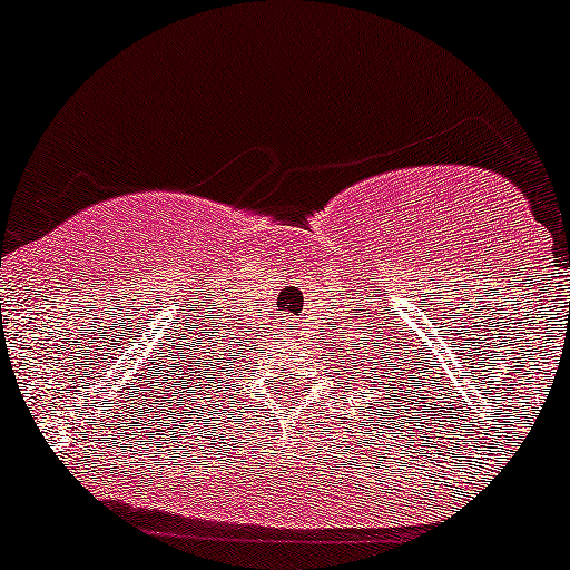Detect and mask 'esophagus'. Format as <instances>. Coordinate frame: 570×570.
Segmentation results:
<instances>
[{
  "label": "esophagus",
  "instance_id": "1",
  "mask_svg": "<svg viewBox=\"0 0 570 570\" xmlns=\"http://www.w3.org/2000/svg\"><path fill=\"white\" fill-rule=\"evenodd\" d=\"M295 340H297L295 334H289V345H295ZM301 340H303V337H301Z\"/></svg>",
  "mask_w": 570,
  "mask_h": 570
}]
</instances>
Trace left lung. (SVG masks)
I'll use <instances>...</instances> for the list:
<instances>
[{"label":"left lung","instance_id":"obj_1","mask_svg":"<svg viewBox=\"0 0 570 570\" xmlns=\"http://www.w3.org/2000/svg\"><path fill=\"white\" fill-rule=\"evenodd\" d=\"M365 337H357V343H351L348 348V360H343V365L348 371V391L351 385H365L368 382V391H380L382 386H371L370 382L374 379H382L383 385H391L393 391H385L382 393V399L387 402V407H393V413H405V399L411 396V387L422 385L419 382L416 374H424V371H416V365L407 363L405 357H402V351H399V340L396 334H393L391 326H385V323H371V326H365ZM416 351V348H413ZM340 365V368H343ZM402 384L403 387L399 392L403 396L399 400L395 399V385ZM416 396L422 399V391H416ZM419 399H413V407H419ZM376 411H382V402ZM365 413V407H363ZM380 416V413H376Z\"/></svg>","mask_w":570,"mask_h":570}]
</instances>
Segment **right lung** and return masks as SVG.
<instances>
[{"instance_id": "add662e5", "label": "right lung", "mask_w": 570, "mask_h": 570, "mask_svg": "<svg viewBox=\"0 0 570 570\" xmlns=\"http://www.w3.org/2000/svg\"><path fill=\"white\" fill-rule=\"evenodd\" d=\"M225 326L227 323H222V326L210 323L207 328L199 326V332L188 328L177 337V345H174L177 351H171L174 363L168 365L171 371L165 374V380H174V385H179V399L188 396L190 405H199L202 393H205V399H210V387L219 385L227 371L233 374V365L242 368V363H249V360H244V354L253 348V345H247L249 340L242 343L244 334H230Z\"/></svg>"}]
</instances>
